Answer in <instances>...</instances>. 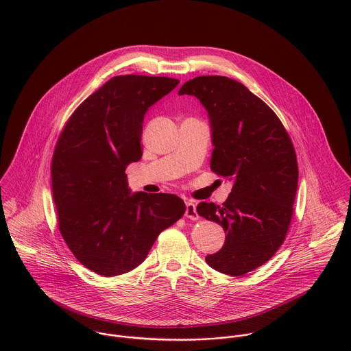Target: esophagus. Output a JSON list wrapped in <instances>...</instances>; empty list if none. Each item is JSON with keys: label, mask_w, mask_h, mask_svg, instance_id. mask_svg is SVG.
Here are the masks:
<instances>
[{"label": "esophagus", "mask_w": 351, "mask_h": 351, "mask_svg": "<svg viewBox=\"0 0 351 351\" xmlns=\"http://www.w3.org/2000/svg\"><path fill=\"white\" fill-rule=\"evenodd\" d=\"M185 216L188 219H192V220H197L199 219V213L196 210V204L192 202V201H188L186 202V209H185Z\"/></svg>", "instance_id": "esophagus-1"}]
</instances>
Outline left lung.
<instances>
[{
    "instance_id": "1",
    "label": "left lung",
    "mask_w": 351,
    "mask_h": 351,
    "mask_svg": "<svg viewBox=\"0 0 351 351\" xmlns=\"http://www.w3.org/2000/svg\"><path fill=\"white\" fill-rule=\"evenodd\" d=\"M178 95L195 96L206 109L210 169L234 182L223 205H197L200 216L227 234L205 261L220 273L243 276L266 263L287 237L299 181L295 147L277 114L235 80L196 77Z\"/></svg>"
}]
</instances>
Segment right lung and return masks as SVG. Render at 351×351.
I'll return each mask as SVG.
<instances>
[{
    "label": "right lung",
    "instance_id": "add662e5",
    "mask_svg": "<svg viewBox=\"0 0 351 351\" xmlns=\"http://www.w3.org/2000/svg\"><path fill=\"white\" fill-rule=\"evenodd\" d=\"M178 80L117 75L69 119L52 156V196L60 234L92 271L113 277L147 256L158 235L185 213L176 195L131 193L127 165L142 158L143 121Z\"/></svg>",
    "mask_w": 351,
    "mask_h": 351
}]
</instances>
